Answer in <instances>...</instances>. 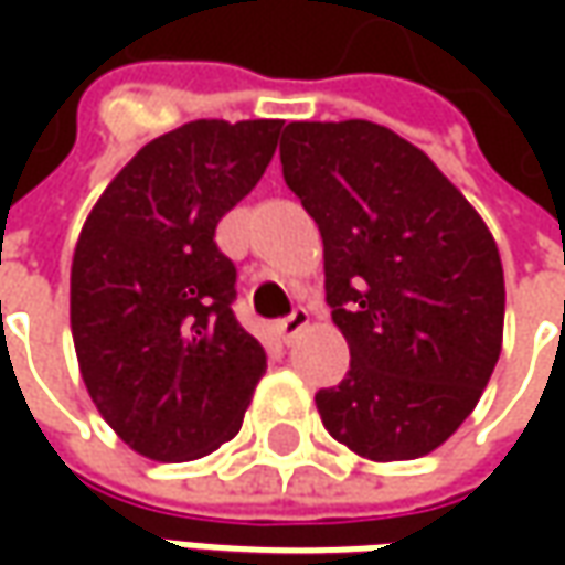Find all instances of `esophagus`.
<instances>
[{"mask_svg":"<svg viewBox=\"0 0 565 565\" xmlns=\"http://www.w3.org/2000/svg\"><path fill=\"white\" fill-rule=\"evenodd\" d=\"M305 327H308V311H305V308H295L292 315L282 317V320L276 323V333H279V339H282V342L289 345V342H292V339L298 337V333H301Z\"/></svg>","mask_w":565,"mask_h":565,"instance_id":"1","label":"esophagus"}]
</instances>
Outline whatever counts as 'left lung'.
I'll return each mask as SVG.
<instances>
[{
  "mask_svg": "<svg viewBox=\"0 0 565 565\" xmlns=\"http://www.w3.org/2000/svg\"><path fill=\"white\" fill-rule=\"evenodd\" d=\"M279 160L320 228L327 305L352 355L315 396L323 427L374 462L427 456L500 359L497 242L430 157L383 125L289 121Z\"/></svg>",
  "mask_w": 565,
  "mask_h": 565,
  "instance_id": "obj_1",
  "label": "left lung"
}]
</instances>
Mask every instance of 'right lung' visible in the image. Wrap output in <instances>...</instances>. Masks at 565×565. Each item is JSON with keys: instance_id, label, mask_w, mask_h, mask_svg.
Instances as JSON below:
<instances>
[{"instance_id": "obj_1", "label": "right lung", "mask_w": 565, "mask_h": 565, "mask_svg": "<svg viewBox=\"0 0 565 565\" xmlns=\"http://www.w3.org/2000/svg\"><path fill=\"white\" fill-rule=\"evenodd\" d=\"M282 121L198 119L103 191L72 260V337L99 415L131 449L188 462L242 427L267 352L235 320L216 226L260 182Z\"/></svg>"}]
</instances>
